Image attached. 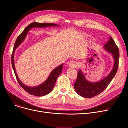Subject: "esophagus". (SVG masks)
<instances>
[{
    "label": "esophagus",
    "instance_id": "34e87169",
    "mask_svg": "<svg viewBox=\"0 0 128 128\" xmlns=\"http://www.w3.org/2000/svg\"><path fill=\"white\" fill-rule=\"evenodd\" d=\"M69 66L72 68H76L77 66V63L76 61H72L70 63Z\"/></svg>",
    "mask_w": 128,
    "mask_h": 128
}]
</instances>
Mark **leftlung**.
<instances>
[{
    "label": "left lung",
    "instance_id": "1",
    "mask_svg": "<svg viewBox=\"0 0 128 128\" xmlns=\"http://www.w3.org/2000/svg\"><path fill=\"white\" fill-rule=\"evenodd\" d=\"M104 49L110 53L114 60L113 68L110 74L99 82H92L86 80L81 70L78 72L77 78L74 86L79 96L86 98H91L102 92L110 84L115 76L118 68L119 51L118 46L110 36V39L104 46Z\"/></svg>",
    "mask_w": 128,
    "mask_h": 128
}]
</instances>
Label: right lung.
<instances>
[{
    "instance_id": "obj_1",
    "label": "right lung",
    "mask_w": 128,
    "mask_h": 128,
    "mask_svg": "<svg viewBox=\"0 0 128 128\" xmlns=\"http://www.w3.org/2000/svg\"><path fill=\"white\" fill-rule=\"evenodd\" d=\"M58 26L56 24L53 23H40L37 22H33L28 25L26 28L24 29V30L20 34L17 38L16 41L14 43V48H13L12 56H11V62H12V68L14 70V74L16 75V79L20 85L22 87V88L28 92V93L32 95L37 96H42L50 93L54 88V86L55 85L56 80L58 78V77L60 75V74L62 72V70L63 68V64L60 65L57 68L54 69L50 73L49 77L47 78L44 82L41 84H40L37 86L30 87L27 86L24 84L18 78L17 74L16 71V68L14 67V54L16 49L18 46L21 44L23 40L25 39L27 34L28 33V31L33 28H45V27L49 26Z\"/></svg>"
}]
</instances>
